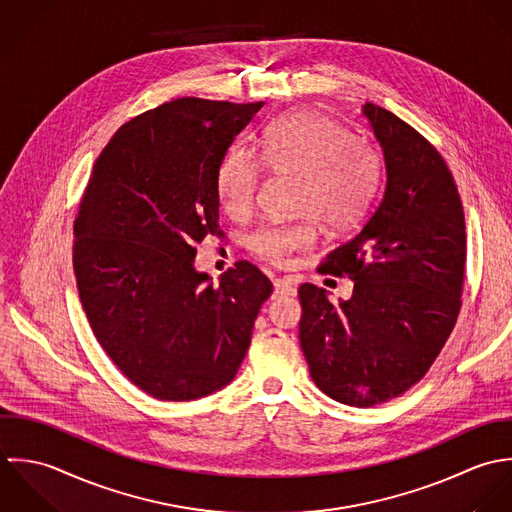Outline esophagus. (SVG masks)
<instances>
[{
	"mask_svg": "<svg viewBox=\"0 0 512 512\" xmlns=\"http://www.w3.org/2000/svg\"><path fill=\"white\" fill-rule=\"evenodd\" d=\"M273 287H275V297H289V295H295L297 291L291 279H275Z\"/></svg>",
	"mask_w": 512,
	"mask_h": 512,
	"instance_id": "esophagus-1",
	"label": "esophagus"
}]
</instances>
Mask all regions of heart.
<instances>
[{
    "mask_svg": "<svg viewBox=\"0 0 512 512\" xmlns=\"http://www.w3.org/2000/svg\"><path fill=\"white\" fill-rule=\"evenodd\" d=\"M259 159L275 174H299L295 209L308 213L295 221H271L249 235L253 253L273 265H287L297 253L314 247L318 221L330 231H346L368 211L378 184L374 152L326 114L289 112L271 122L259 138ZM257 158L231 148L215 172L219 204L231 217L247 215L261 186Z\"/></svg>",
    "mask_w": 512,
    "mask_h": 512,
    "instance_id": "b5f03b06",
    "label": "heart"
}]
</instances>
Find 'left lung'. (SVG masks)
<instances>
[{
  "label": "left lung",
  "mask_w": 512,
  "mask_h": 512,
  "mask_svg": "<svg viewBox=\"0 0 512 512\" xmlns=\"http://www.w3.org/2000/svg\"><path fill=\"white\" fill-rule=\"evenodd\" d=\"M362 114L384 154V198L318 267L352 279V297L332 305L324 289L301 285L299 340L326 396L370 408L408 392L445 346L461 308L467 235L441 154L394 112L366 103Z\"/></svg>",
  "instance_id": "1"
}]
</instances>
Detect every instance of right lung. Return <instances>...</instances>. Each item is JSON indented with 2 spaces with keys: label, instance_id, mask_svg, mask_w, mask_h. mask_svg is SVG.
<instances>
[{
  "label": "right lung",
  "instance_id": "1",
  "mask_svg": "<svg viewBox=\"0 0 512 512\" xmlns=\"http://www.w3.org/2000/svg\"><path fill=\"white\" fill-rule=\"evenodd\" d=\"M263 104H160L122 124L93 166L73 229L79 297L108 358L156 400L227 386L273 293L249 261L219 285L194 269L198 243L223 237L217 166Z\"/></svg>",
  "mask_w": 512,
  "mask_h": 512
}]
</instances>
